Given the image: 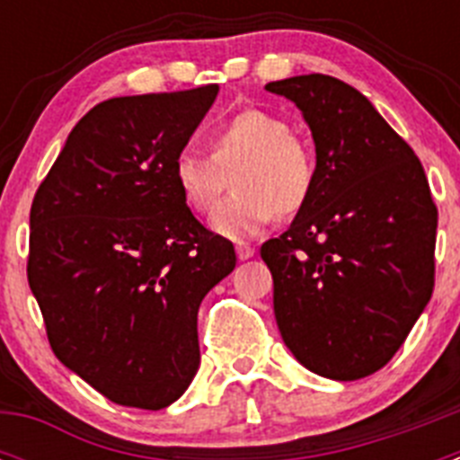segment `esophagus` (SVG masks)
Listing matches in <instances>:
<instances>
[{
    "instance_id": "esophagus-1",
    "label": "esophagus",
    "mask_w": 460,
    "mask_h": 460,
    "mask_svg": "<svg viewBox=\"0 0 460 460\" xmlns=\"http://www.w3.org/2000/svg\"><path fill=\"white\" fill-rule=\"evenodd\" d=\"M255 255L253 246H246V243H237V258L239 260H249Z\"/></svg>"
}]
</instances>
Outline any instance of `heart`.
Wrapping results in <instances>:
<instances>
[{
    "mask_svg": "<svg viewBox=\"0 0 460 460\" xmlns=\"http://www.w3.org/2000/svg\"><path fill=\"white\" fill-rule=\"evenodd\" d=\"M205 145L209 156L198 149L174 156L172 180L190 209L209 214L234 174L237 193L211 217L221 237H255L276 214H296L311 198L318 177L315 152L286 117L262 108L239 110L211 126Z\"/></svg>",
    "mask_w": 460,
    "mask_h": 460,
    "instance_id": "heart-1",
    "label": "heart"
}]
</instances>
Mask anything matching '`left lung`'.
I'll return each mask as SVG.
<instances>
[{"instance_id": "left-lung-1", "label": "left lung", "mask_w": 460, "mask_h": 460, "mask_svg": "<svg viewBox=\"0 0 460 460\" xmlns=\"http://www.w3.org/2000/svg\"><path fill=\"white\" fill-rule=\"evenodd\" d=\"M295 101L318 177L290 230L262 243L280 336L308 371L359 380L389 364L436 286L438 207L420 158L343 80L270 83Z\"/></svg>"}]
</instances>
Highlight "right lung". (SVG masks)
Segmentation results:
<instances>
[{
  "mask_svg": "<svg viewBox=\"0 0 460 460\" xmlns=\"http://www.w3.org/2000/svg\"><path fill=\"white\" fill-rule=\"evenodd\" d=\"M217 93L93 105L31 202L27 280L52 352L117 405L161 410L186 392L200 364L198 308L237 265L172 180Z\"/></svg>",
  "mask_w": 460,
  "mask_h": 460,
  "instance_id": "add662e5",
  "label": "right lung"
}]
</instances>
